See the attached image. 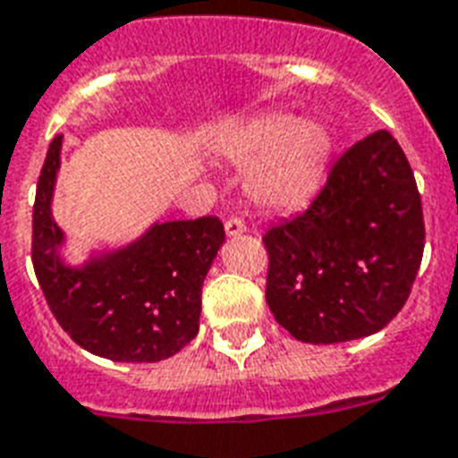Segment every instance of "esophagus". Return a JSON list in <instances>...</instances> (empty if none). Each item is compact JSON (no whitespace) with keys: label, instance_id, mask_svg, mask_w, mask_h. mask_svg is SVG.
I'll list each match as a JSON object with an SVG mask.
<instances>
[{"label":"esophagus","instance_id":"esophagus-1","mask_svg":"<svg viewBox=\"0 0 458 458\" xmlns=\"http://www.w3.org/2000/svg\"><path fill=\"white\" fill-rule=\"evenodd\" d=\"M225 233H228L230 237H237L242 235V233H247V225H244V221H242L240 216H230L228 221H225Z\"/></svg>","mask_w":458,"mask_h":458}]
</instances>
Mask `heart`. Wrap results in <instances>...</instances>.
I'll return each instance as SVG.
<instances>
[{"mask_svg":"<svg viewBox=\"0 0 458 458\" xmlns=\"http://www.w3.org/2000/svg\"><path fill=\"white\" fill-rule=\"evenodd\" d=\"M223 152L251 165L249 188L270 207H299L315 195L332 155V136L318 122L292 114H266L233 131Z\"/></svg>","mask_w":458,"mask_h":458,"instance_id":"heart-1","label":"heart"}]
</instances>
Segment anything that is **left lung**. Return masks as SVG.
Returning <instances> with one entry per match:
<instances>
[{
    "label": "left lung",
    "instance_id": "left-lung-1",
    "mask_svg": "<svg viewBox=\"0 0 458 458\" xmlns=\"http://www.w3.org/2000/svg\"><path fill=\"white\" fill-rule=\"evenodd\" d=\"M421 195L403 148L377 131L332 165L306 211L263 235L266 301L303 344H341L388 325L423 259Z\"/></svg>",
    "mask_w": 458,
    "mask_h": 458
}]
</instances>
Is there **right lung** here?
Returning a JSON list of instances; mask_svg holds the SVG:
<instances>
[{
  "label": "right lung",
  "mask_w": 458,
  "mask_h": 458,
  "mask_svg": "<svg viewBox=\"0 0 458 458\" xmlns=\"http://www.w3.org/2000/svg\"><path fill=\"white\" fill-rule=\"evenodd\" d=\"M61 139L54 136L37 181L32 266L48 308L74 344L117 362H157L199 332L202 284L225 240L216 216L169 221L117 254L80 270L63 266L51 218Z\"/></svg>",
  "instance_id": "right-lung-1"
}]
</instances>
